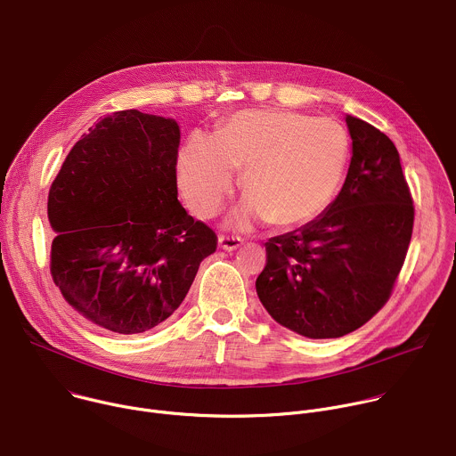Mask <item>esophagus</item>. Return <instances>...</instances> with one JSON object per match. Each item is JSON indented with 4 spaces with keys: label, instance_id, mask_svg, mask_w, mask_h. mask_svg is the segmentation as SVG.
Masks as SVG:
<instances>
[{
    "label": "esophagus",
    "instance_id": "1",
    "mask_svg": "<svg viewBox=\"0 0 456 456\" xmlns=\"http://www.w3.org/2000/svg\"><path fill=\"white\" fill-rule=\"evenodd\" d=\"M218 245H220V248H224V250H227V252H232V250H236L240 245H241V240L240 238H234V236H220L218 238Z\"/></svg>",
    "mask_w": 456,
    "mask_h": 456
}]
</instances>
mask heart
<instances>
[{"label": "heart", "mask_w": 456, "mask_h": 456, "mask_svg": "<svg viewBox=\"0 0 456 456\" xmlns=\"http://www.w3.org/2000/svg\"><path fill=\"white\" fill-rule=\"evenodd\" d=\"M351 156L342 123L288 109L234 112L216 135L193 132L179 154V186L190 208L213 216L236 184L247 195L234 224L250 218L297 227L319 218L335 200Z\"/></svg>", "instance_id": "obj_1"}]
</instances>
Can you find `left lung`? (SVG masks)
Listing matches in <instances>:
<instances>
[{"label":"left lung","instance_id":"obj_1","mask_svg":"<svg viewBox=\"0 0 456 456\" xmlns=\"http://www.w3.org/2000/svg\"><path fill=\"white\" fill-rule=\"evenodd\" d=\"M351 167L326 213L270 238L256 279L261 305L308 338H340L369 322L392 295L413 231V199L395 144L347 116Z\"/></svg>","mask_w":456,"mask_h":456}]
</instances>
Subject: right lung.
<instances>
[{
	"mask_svg": "<svg viewBox=\"0 0 456 456\" xmlns=\"http://www.w3.org/2000/svg\"><path fill=\"white\" fill-rule=\"evenodd\" d=\"M179 141L174 119L107 114L75 142L50 188L52 279L105 331L137 335L167 321L216 250L215 231L177 200Z\"/></svg>",
	"mask_w": 456,
	"mask_h": 456,
	"instance_id": "add662e5",
	"label": "right lung"
}]
</instances>
